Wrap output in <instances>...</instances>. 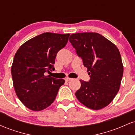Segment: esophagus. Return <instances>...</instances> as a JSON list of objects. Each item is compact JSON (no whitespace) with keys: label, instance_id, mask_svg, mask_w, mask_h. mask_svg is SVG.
Here are the masks:
<instances>
[{"label":"esophagus","instance_id":"esophagus-1","mask_svg":"<svg viewBox=\"0 0 135 135\" xmlns=\"http://www.w3.org/2000/svg\"><path fill=\"white\" fill-rule=\"evenodd\" d=\"M65 81H66V82H69V80H72V79H71V78H69V77H66V78L65 79Z\"/></svg>","mask_w":135,"mask_h":135}]
</instances>
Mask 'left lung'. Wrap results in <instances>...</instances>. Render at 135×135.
Returning a JSON list of instances; mask_svg holds the SVG:
<instances>
[{
    "instance_id": "8db88e82",
    "label": "left lung",
    "mask_w": 135,
    "mask_h": 135,
    "mask_svg": "<svg viewBox=\"0 0 135 135\" xmlns=\"http://www.w3.org/2000/svg\"><path fill=\"white\" fill-rule=\"evenodd\" d=\"M69 41L90 75L89 82L80 80L81 86L75 93L77 100L93 110L105 107L118 93L123 75L118 48L95 32L73 33Z\"/></svg>"
}]
</instances>
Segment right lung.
I'll return each instance as SVG.
<instances>
[{
  "label": "right lung",
  "instance_id": "right-lung-1",
  "mask_svg": "<svg viewBox=\"0 0 135 135\" xmlns=\"http://www.w3.org/2000/svg\"><path fill=\"white\" fill-rule=\"evenodd\" d=\"M69 33H43L31 38L18 49L11 66L13 86L17 97L33 111L45 109L55 101L65 83L46 75L54 70L57 53L66 46Z\"/></svg>",
  "mask_w": 135,
  "mask_h": 135
}]
</instances>
